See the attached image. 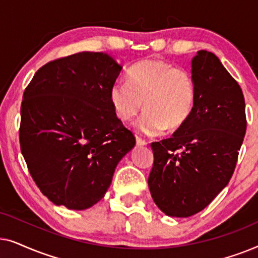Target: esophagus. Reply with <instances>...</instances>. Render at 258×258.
<instances>
[{"label":"esophagus","mask_w":258,"mask_h":258,"mask_svg":"<svg viewBox=\"0 0 258 258\" xmlns=\"http://www.w3.org/2000/svg\"><path fill=\"white\" fill-rule=\"evenodd\" d=\"M136 143L139 144V146H147L148 141L142 139V137H141V136H137V135H136Z\"/></svg>","instance_id":"1"}]
</instances>
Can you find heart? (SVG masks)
<instances>
[{"label":"heart","instance_id":"heart-1","mask_svg":"<svg viewBox=\"0 0 258 258\" xmlns=\"http://www.w3.org/2000/svg\"><path fill=\"white\" fill-rule=\"evenodd\" d=\"M196 100L191 74L161 59H144L128 72V83L116 81L110 88V102L116 116L129 121L142 109L146 111L134 123L147 136L175 132L188 121Z\"/></svg>","mask_w":258,"mask_h":258}]
</instances>
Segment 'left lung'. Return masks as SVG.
Wrapping results in <instances>:
<instances>
[{
  "instance_id": "obj_1",
  "label": "left lung",
  "mask_w": 258,
  "mask_h": 258,
  "mask_svg": "<svg viewBox=\"0 0 258 258\" xmlns=\"http://www.w3.org/2000/svg\"><path fill=\"white\" fill-rule=\"evenodd\" d=\"M191 74L196 87L191 116L170 139L151 143V197L175 217L200 213L227 186L246 130L242 89L217 56L200 50Z\"/></svg>"
}]
</instances>
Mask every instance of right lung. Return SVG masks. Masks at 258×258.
I'll list each match as a JSON object with an SVG mask.
<instances>
[{"instance_id": "1", "label": "right lung", "mask_w": 258, "mask_h": 258, "mask_svg": "<svg viewBox=\"0 0 258 258\" xmlns=\"http://www.w3.org/2000/svg\"><path fill=\"white\" fill-rule=\"evenodd\" d=\"M121 69L103 52H77L41 67L24 90L21 151L34 182L57 206L96 204L135 146L110 102Z\"/></svg>"}]
</instances>
